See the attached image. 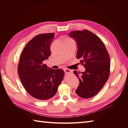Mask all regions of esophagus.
<instances>
[{
  "label": "esophagus",
  "instance_id": "34e87169",
  "mask_svg": "<svg viewBox=\"0 0 128 128\" xmlns=\"http://www.w3.org/2000/svg\"><path fill=\"white\" fill-rule=\"evenodd\" d=\"M64 72H65L66 73V74H68V73H70V72H72L71 70H69V69H64Z\"/></svg>",
  "mask_w": 128,
  "mask_h": 128
}]
</instances>
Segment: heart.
<instances>
[{
	"instance_id": "b5f03b06",
	"label": "heart",
	"mask_w": 128,
	"mask_h": 128,
	"mask_svg": "<svg viewBox=\"0 0 128 128\" xmlns=\"http://www.w3.org/2000/svg\"><path fill=\"white\" fill-rule=\"evenodd\" d=\"M68 40H69V39H68Z\"/></svg>"
}]
</instances>
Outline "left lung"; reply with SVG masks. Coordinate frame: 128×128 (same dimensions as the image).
<instances>
[{
    "label": "left lung",
    "mask_w": 128,
    "mask_h": 128,
    "mask_svg": "<svg viewBox=\"0 0 128 128\" xmlns=\"http://www.w3.org/2000/svg\"><path fill=\"white\" fill-rule=\"evenodd\" d=\"M69 36L76 41V57L86 69L85 72H74L80 81L75 92L83 98H91L98 93L109 78V54L102 40L91 31H73Z\"/></svg>",
    "instance_id": "obj_1"
}]
</instances>
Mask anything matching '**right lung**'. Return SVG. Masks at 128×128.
Segmentation results:
<instances>
[{"label":"right lung","mask_w":128,"mask_h":128,"mask_svg":"<svg viewBox=\"0 0 128 128\" xmlns=\"http://www.w3.org/2000/svg\"><path fill=\"white\" fill-rule=\"evenodd\" d=\"M54 33L37 35L27 43L18 64V77L26 91L39 100H47L56 93L64 76L62 69L48 68L43 61L50 56Z\"/></svg>","instance_id":"add662e5"}]
</instances>
